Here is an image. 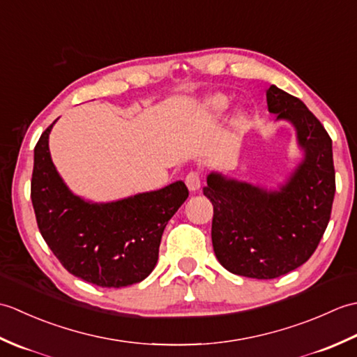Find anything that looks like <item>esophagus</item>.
<instances>
[{"label": "esophagus", "instance_id": "34e87169", "mask_svg": "<svg viewBox=\"0 0 357 357\" xmlns=\"http://www.w3.org/2000/svg\"><path fill=\"white\" fill-rule=\"evenodd\" d=\"M185 184L188 187V190H192V192L199 190V187H201V174H199V172L187 173Z\"/></svg>", "mask_w": 357, "mask_h": 357}]
</instances>
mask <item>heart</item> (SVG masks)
<instances>
[{
	"instance_id": "obj_1",
	"label": "heart",
	"mask_w": 357,
	"mask_h": 357,
	"mask_svg": "<svg viewBox=\"0 0 357 357\" xmlns=\"http://www.w3.org/2000/svg\"><path fill=\"white\" fill-rule=\"evenodd\" d=\"M207 105H208V109H211V110L221 112V110H224L227 107V100H225L224 96L218 95V96L211 98V100L207 102Z\"/></svg>"
}]
</instances>
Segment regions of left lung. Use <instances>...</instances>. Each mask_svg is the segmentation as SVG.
Instances as JSON below:
<instances>
[{
	"mask_svg": "<svg viewBox=\"0 0 357 357\" xmlns=\"http://www.w3.org/2000/svg\"><path fill=\"white\" fill-rule=\"evenodd\" d=\"M267 104L291 121L304 162L279 192L211 173L204 195L213 204L211 242L219 264L253 279L284 276L310 259L327 229L336 192L331 138L307 105L276 86Z\"/></svg>",
	"mask_w": 357,
	"mask_h": 357,
	"instance_id": "obj_1",
	"label": "left lung"
}]
</instances>
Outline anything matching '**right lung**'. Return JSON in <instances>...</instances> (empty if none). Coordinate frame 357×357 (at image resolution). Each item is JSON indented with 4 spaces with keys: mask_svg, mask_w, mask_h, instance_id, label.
Listing matches in <instances>:
<instances>
[{
    "mask_svg": "<svg viewBox=\"0 0 357 357\" xmlns=\"http://www.w3.org/2000/svg\"><path fill=\"white\" fill-rule=\"evenodd\" d=\"M45 128L35 146L30 183L36 224L63 267L104 288L146 279L158 262L167 222L188 198L183 181L109 204H89L69 192L52 162Z\"/></svg>",
    "mask_w": 357,
    "mask_h": 357,
    "instance_id": "1",
    "label": "right lung"
}]
</instances>
